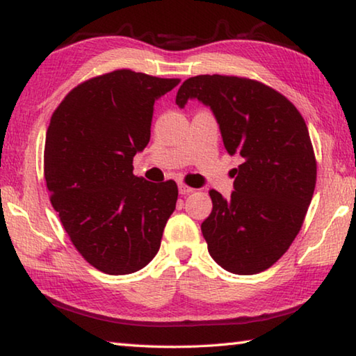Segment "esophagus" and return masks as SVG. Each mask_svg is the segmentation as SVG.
<instances>
[{"mask_svg":"<svg viewBox=\"0 0 356 356\" xmlns=\"http://www.w3.org/2000/svg\"><path fill=\"white\" fill-rule=\"evenodd\" d=\"M191 191H195V190L191 188V186L184 185V184L179 185V193H180V195H188V193H191Z\"/></svg>","mask_w":356,"mask_h":356,"instance_id":"34e87169","label":"esophagus"}]
</instances>
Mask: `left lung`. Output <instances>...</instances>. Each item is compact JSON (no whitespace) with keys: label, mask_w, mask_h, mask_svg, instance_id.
<instances>
[{"label":"left lung","mask_w":356,"mask_h":356,"mask_svg":"<svg viewBox=\"0 0 356 356\" xmlns=\"http://www.w3.org/2000/svg\"><path fill=\"white\" fill-rule=\"evenodd\" d=\"M210 106L222 143L243 163L234 171L225 200L210 190L212 213L201 225L210 256L227 272L254 275L272 267L303 226L314 195L317 163L308 127L291 100L261 81L229 75H197L179 88Z\"/></svg>","instance_id":"obj_1"}]
</instances>
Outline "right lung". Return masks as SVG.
Listing matches in <instances>:
<instances>
[{
    "label": "right lung",
    "mask_w": 356,
    "mask_h": 356,
    "mask_svg": "<svg viewBox=\"0 0 356 356\" xmlns=\"http://www.w3.org/2000/svg\"><path fill=\"white\" fill-rule=\"evenodd\" d=\"M180 83L119 69L78 84L53 113L44 176L50 201L76 251L100 272H138L159 252L176 209L174 180L134 174L150 140L154 104Z\"/></svg>",
    "instance_id": "obj_1"
}]
</instances>
